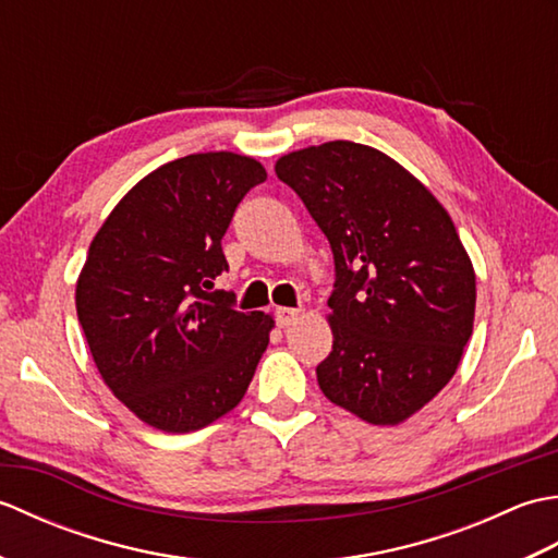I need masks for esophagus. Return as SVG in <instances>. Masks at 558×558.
Segmentation results:
<instances>
[{"instance_id":"obj_1","label":"esophagus","mask_w":558,"mask_h":558,"mask_svg":"<svg viewBox=\"0 0 558 558\" xmlns=\"http://www.w3.org/2000/svg\"><path fill=\"white\" fill-rule=\"evenodd\" d=\"M302 314V310H290V306H278L276 310V324L280 328H288L290 324L298 322V316Z\"/></svg>"}]
</instances>
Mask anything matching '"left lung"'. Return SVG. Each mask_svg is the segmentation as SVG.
Returning a JSON list of instances; mask_svg holds the SVG:
<instances>
[{
  "label": "left lung",
  "mask_w": 558,
  "mask_h": 558,
  "mask_svg": "<svg viewBox=\"0 0 558 558\" xmlns=\"http://www.w3.org/2000/svg\"><path fill=\"white\" fill-rule=\"evenodd\" d=\"M276 174L333 252V350L318 388L372 424H398L453 378L475 322V270L446 208L381 150L328 141Z\"/></svg>",
  "instance_id": "1"
}]
</instances>
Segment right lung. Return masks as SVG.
<instances>
[{
  "instance_id": "right-lung-1",
  "label": "right lung",
  "mask_w": 558,
  "mask_h": 558,
  "mask_svg": "<svg viewBox=\"0 0 558 558\" xmlns=\"http://www.w3.org/2000/svg\"><path fill=\"white\" fill-rule=\"evenodd\" d=\"M266 180L236 153L162 165L129 192L90 242L76 314L105 384L138 420L196 432L230 412L268 348L272 318L213 290L240 201Z\"/></svg>"
}]
</instances>
